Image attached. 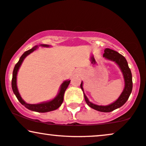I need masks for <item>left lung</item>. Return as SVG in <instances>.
I'll return each instance as SVG.
<instances>
[{"mask_svg":"<svg viewBox=\"0 0 146 146\" xmlns=\"http://www.w3.org/2000/svg\"><path fill=\"white\" fill-rule=\"evenodd\" d=\"M103 56L105 57L107 59H109L112 60V61H114L119 66L120 68H121L125 79V86L124 90H123L122 94L120 96V97L118 98L117 100L115 101L114 103H112V104L108 105V106H98V105L92 104V102H90V101L88 100V98L86 97L85 94L84 98L87 104H88L90 107L93 108V109H95L100 112H109L113 111L114 110L122 106L123 105L127 102V100H128L131 93L133 88L132 75L129 67L128 66V63H127L126 58H125L122 54H119V52L113 50L106 48L104 50V54H103ZM82 85L83 83L82 82V84L80 85V87L83 91H84Z\"/></svg>","mask_w":146,"mask_h":146,"instance_id":"left-lung-1","label":"left lung"}]
</instances>
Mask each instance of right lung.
Segmentation results:
<instances>
[{
  "label": "right lung",
  "instance_id": "add662e5",
  "mask_svg": "<svg viewBox=\"0 0 146 146\" xmlns=\"http://www.w3.org/2000/svg\"><path fill=\"white\" fill-rule=\"evenodd\" d=\"M44 46H48V45H42ZM37 48V46H34L32 48V49L28 50L25 51L23 54L21 55V56L20 57L19 60L17 62V63L15 66L13 72V78H12V89L13 91V93L15 94L17 98L18 99V100L19 101L20 103L23 106H25L27 108H28L29 110H33V111H36L38 112H49L52 111V110H54L57 109L58 108H59L60 105L62 104V102H63V97H64V94L65 92L66 89L67 88L68 86L70 84L71 81H65L62 83L60 87V90L59 93L57 96L55 98L54 100L50 101V102H44V103H40V104H27L22 100L21 97L20 96L19 92H18L17 87V71L19 70V68L23 62L24 58L26 57L27 55L32 53L33 51H34Z\"/></svg>",
  "mask_w": 146,
  "mask_h": 146
}]
</instances>
